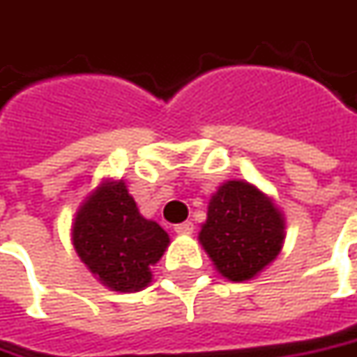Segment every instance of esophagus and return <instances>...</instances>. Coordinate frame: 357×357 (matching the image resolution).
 I'll use <instances>...</instances> for the list:
<instances>
[{
  "label": "esophagus",
  "instance_id": "obj_1",
  "mask_svg": "<svg viewBox=\"0 0 357 357\" xmlns=\"http://www.w3.org/2000/svg\"><path fill=\"white\" fill-rule=\"evenodd\" d=\"M174 231L178 233V235H191L193 233V223L191 221H183V223H178Z\"/></svg>",
  "mask_w": 357,
  "mask_h": 357
}]
</instances>
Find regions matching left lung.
<instances>
[{
	"label": "left lung",
	"instance_id": "obj_1",
	"mask_svg": "<svg viewBox=\"0 0 357 357\" xmlns=\"http://www.w3.org/2000/svg\"><path fill=\"white\" fill-rule=\"evenodd\" d=\"M284 219L271 197L247 181H227L211 197L199 243L229 280H249L278 257Z\"/></svg>",
	"mask_w": 357,
	"mask_h": 357
}]
</instances>
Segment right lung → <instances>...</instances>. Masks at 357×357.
<instances>
[{"label":"right lung","instance_id":"add662e5","mask_svg":"<svg viewBox=\"0 0 357 357\" xmlns=\"http://www.w3.org/2000/svg\"><path fill=\"white\" fill-rule=\"evenodd\" d=\"M169 237L144 219L124 181L102 183L80 205L73 245L80 261L108 289L136 292L150 284V266L166 251Z\"/></svg>","mask_w":357,"mask_h":357}]
</instances>
